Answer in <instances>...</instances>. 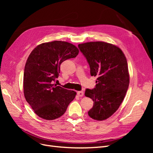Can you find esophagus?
<instances>
[{
  "label": "esophagus",
  "instance_id": "1",
  "mask_svg": "<svg viewBox=\"0 0 153 153\" xmlns=\"http://www.w3.org/2000/svg\"><path fill=\"white\" fill-rule=\"evenodd\" d=\"M77 95L79 97H82L84 96V92L82 91H78L77 92Z\"/></svg>",
  "mask_w": 153,
  "mask_h": 153
}]
</instances>
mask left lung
<instances>
[{
	"mask_svg": "<svg viewBox=\"0 0 153 153\" xmlns=\"http://www.w3.org/2000/svg\"><path fill=\"white\" fill-rule=\"evenodd\" d=\"M78 47L89 64L91 75L98 77L94 89L85 92V96L94 101L88 114L103 121L116 112L128 89L126 58L119 47L102 41L79 44Z\"/></svg>",
	"mask_w": 153,
	"mask_h": 153,
	"instance_id": "left-lung-1",
	"label": "left lung"
}]
</instances>
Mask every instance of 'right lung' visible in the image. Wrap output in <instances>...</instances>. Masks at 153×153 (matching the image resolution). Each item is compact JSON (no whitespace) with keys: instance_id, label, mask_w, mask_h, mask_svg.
Returning a JSON list of instances; mask_svg holds the SVG:
<instances>
[{"instance_id":"1","label":"right lung","mask_w":153,"mask_h":153,"mask_svg":"<svg viewBox=\"0 0 153 153\" xmlns=\"http://www.w3.org/2000/svg\"><path fill=\"white\" fill-rule=\"evenodd\" d=\"M79 50L66 41H54L39 45L27 60L24 73V92L35 114L46 120L57 119L65 113L75 98L74 91L53 84L61 63L75 58Z\"/></svg>"}]
</instances>
